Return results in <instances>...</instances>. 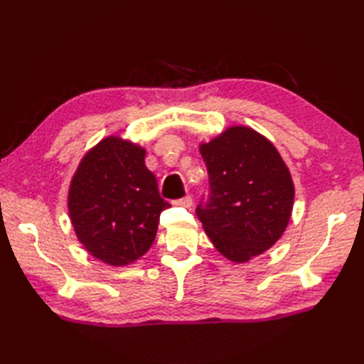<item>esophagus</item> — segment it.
I'll return each mask as SVG.
<instances>
[{"label":"esophagus","mask_w":364,"mask_h":364,"mask_svg":"<svg viewBox=\"0 0 364 364\" xmlns=\"http://www.w3.org/2000/svg\"><path fill=\"white\" fill-rule=\"evenodd\" d=\"M173 203L178 205V206L191 208V206H192V197H191V196H186V197H183V198H178V200H175Z\"/></svg>","instance_id":"34e87169"}]
</instances>
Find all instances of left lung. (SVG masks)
Segmentation results:
<instances>
[{
	"instance_id": "obj_1",
	"label": "left lung",
	"mask_w": 364,
	"mask_h": 364,
	"mask_svg": "<svg viewBox=\"0 0 364 364\" xmlns=\"http://www.w3.org/2000/svg\"><path fill=\"white\" fill-rule=\"evenodd\" d=\"M210 194L197 206L223 257L245 262L269 250L284 233L294 205V183L272 142L247 127H231L200 145Z\"/></svg>"
}]
</instances>
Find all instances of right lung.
<instances>
[{"label": "right lung", "instance_id": "1", "mask_svg": "<svg viewBox=\"0 0 364 364\" xmlns=\"http://www.w3.org/2000/svg\"><path fill=\"white\" fill-rule=\"evenodd\" d=\"M145 150L109 136L86 153L68 189L75 233L92 257L127 266L150 249L170 206L145 167Z\"/></svg>", "mask_w": 364, "mask_h": 364}]
</instances>
